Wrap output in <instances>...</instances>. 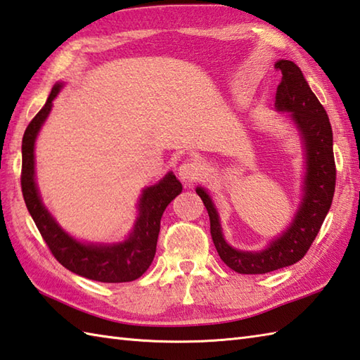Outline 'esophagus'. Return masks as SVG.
Segmentation results:
<instances>
[{"label": "esophagus", "instance_id": "34e87169", "mask_svg": "<svg viewBox=\"0 0 360 360\" xmlns=\"http://www.w3.org/2000/svg\"><path fill=\"white\" fill-rule=\"evenodd\" d=\"M178 174L181 181L187 182V184H193L195 181H198L201 178V168L196 162L186 160L184 164L179 165Z\"/></svg>", "mask_w": 360, "mask_h": 360}]
</instances>
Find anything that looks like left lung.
<instances>
[{"instance_id":"left-lung-1","label":"left lung","mask_w":360,"mask_h":360,"mask_svg":"<svg viewBox=\"0 0 360 360\" xmlns=\"http://www.w3.org/2000/svg\"><path fill=\"white\" fill-rule=\"evenodd\" d=\"M274 68L283 73L274 105L278 110L292 112L293 122L301 131L306 146L304 198L290 228H287L284 234L273 240L264 251L234 250L224 240L210 196L204 188H196V193L207 209L210 236L218 256L231 270L240 274H264L297 264L304 257L329 212L335 190L333 128L325 108L309 87L297 63L278 60Z\"/></svg>"}]
</instances>
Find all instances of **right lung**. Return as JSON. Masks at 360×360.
Segmentation results:
<instances>
[{"label": "right lung", "instance_id": "1", "mask_svg": "<svg viewBox=\"0 0 360 360\" xmlns=\"http://www.w3.org/2000/svg\"><path fill=\"white\" fill-rule=\"evenodd\" d=\"M62 84H56L44 108L27 124L21 143V192L32 220L51 255L67 270L100 283H129L148 270L156 255L160 218L165 207L182 192L181 182L168 173L159 184L143 190L139 218L129 238L118 245H84L60 229L45 209L34 181V142Z\"/></svg>", "mask_w": 360, "mask_h": 360}]
</instances>
